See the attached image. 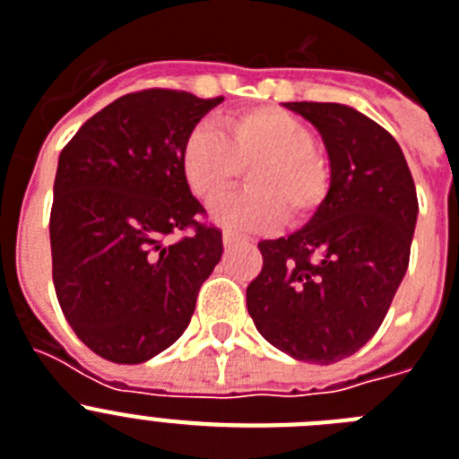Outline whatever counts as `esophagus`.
Listing matches in <instances>:
<instances>
[{
	"instance_id": "esophagus-1",
	"label": "esophagus",
	"mask_w": 459,
	"mask_h": 459,
	"mask_svg": "<svg viewBox=\"0 0 459 459\" xmlns=\"http://www.w3.org/2000/svg\"><path fill=\"white\" fill-rule=\"evenodd\" d=\"M240 240H242L240 235H235V233H224V245H226V247L238 245V242H240Z\"/></svg>"
}]
</instances>
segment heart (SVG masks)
<instances>
[{"mask_svg": "<svg viewBox=\"0 0 459 459\" xmlns=\"http://www.w3.org/2000/svg\"><path fill=\"white\" fill-rule=\"evenodd\" d=\"M221 134L196 126L182 147V170L191 191L212 203L247 173L238 196L212 207V219L235 233H256L281 219L298 224L325 201L330 169L316 135L296 115L274 106L235 113L219 122Z\"/></svg>", "mask_w": 459, "mask_h": 459, "instance_id": "obj_1", "label": "heart"}]
</instances>
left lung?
<instances>
[{"label":"left lung","mask_w":459,"mask_h":459,"mask_svg":"<svg viewBox=\"0 0 459 459\" xmlns=\"http://www.w3.org/2000/svg\"><path fill=\"white\" fill-rule=\"evenodd\" d=\"M325 143L330 189L309 224L261 240L263 268L247 286L258 333L296 360L353 356L384 324L404 279L418 198L400 145L342 103L293 101Z\"/></svg>","instance_id":"left-lung-1"}]
</instances>
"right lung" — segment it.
Segmentation results:
<instances>
[{
  "label": "right lung",
  "instance_id": "add662e5",
  "mask_svg": "<svg viewBox=\"0 0 459 459\" xmlns=\"http://www.w3.org/2000/svg\"><path fill=\"white\" fill-rule=\"evenodd\" d=\"M221 101L131 91L87 119L59 154L55 293L78 340L106 360L135 365L169 349L221 258V230L198 221L205 210L182 170L186 135Z\"/></svg>",
  "mask_w": 459,
  "mask_h": 459
}]
</instances>
